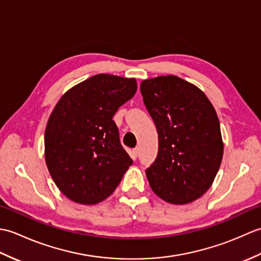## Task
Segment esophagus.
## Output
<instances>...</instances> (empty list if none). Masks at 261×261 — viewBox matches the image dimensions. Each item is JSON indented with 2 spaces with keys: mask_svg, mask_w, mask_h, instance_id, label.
<instances>
[{
  "mask_svg": "<svg viewBox=\"0 0 261 261\" xmlns=\"http://www.w3.org/2000/svg\"><path fill=\"white\" fill-rule=\"evenodd\" d=\"M132 154H134V158H137L139 156V148H135L134 150H132Z\"/></svg>",
  "mask_w": 261,
  "mask_h": 261,
  "instance_id": "1",
  "label": "esophagus"
}]
</instances>
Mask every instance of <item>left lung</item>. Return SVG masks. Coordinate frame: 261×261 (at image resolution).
<instances>
[{
  "label": "left lung",
  "mask_w": 261,
  "mask_h": 261,
  "mask_svg": "<svg viewBox=\"0 0 261 261\" xmlns=\"http://www.w3.org/2000/svg\"><path fill=\"white\" fill-rule=\"evenodd\" d=\"M143 103L156 124L159 149L146 170L165 202L188 204L206 192L223 157L220 122L204 92L175 75L141 82Z\"/></svg>",
  "instance_id": "1"
}]
</instances>
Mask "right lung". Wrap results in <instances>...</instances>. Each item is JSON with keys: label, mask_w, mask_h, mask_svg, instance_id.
Masks as SVG:
<instances>
[{"label": "right lung", "mask_w": 261, "mask_h": 261, "mask_svg": "<svg viewBox=\"0 0 261 261\" xmlns=\"http://www.w3.org/2000/svg\"><path fill=\"white\" fill-rule=\"evenodd\" d=\"M136 92V79L98 74L69 88L54 108L45 131V159L55 184L70 201H104L134 163L112 119Z\"/></svg>", "instance_id": "right-lung-1"}]
</instances>
